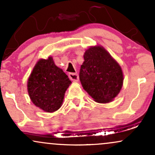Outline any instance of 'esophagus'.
<instances>
[{
	"instance_id": "34e87169",
	"label": "esophagus",
	"mask_w": 155,
	"mask_h": 155,
	"mask_svg": "<svg viewBox=\"0 0 155 155\" xmlns=\"http://www.w3.org/2000/svg\"><path fill=\"white\" fill-rule=\"evenodd\" d=\"M68 76L70 78V79L71 81H74V82H76V81H77L79 80V75L76 73H70L68 74Z\"/></svg>"
}]
</instances>
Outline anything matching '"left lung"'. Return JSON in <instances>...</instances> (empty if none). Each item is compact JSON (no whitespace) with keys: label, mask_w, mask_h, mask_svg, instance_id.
<instances>
[{"label":"left lung","mask_w":155,"mask_h":155,"mask_svg":"<svg viewBox=\"0 0 155 155\" xmlns=\"http://www.w3.org/2000/svg\"><path fill=\"white\" fill-rule=\"evenodd\" d=\"M84 59L79 72L84 90L96 102H111L120 93L123 84L120 65L101 46L87 49Z\"/></svg>","instance_id":"8db88e82"}]
</instances>
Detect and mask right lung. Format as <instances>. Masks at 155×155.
<instances>
[{
  "label": "right lung",
  "mask_w": 155,
  "mask_h": 155,
  "mask_svg": "<svg viewBox=\"0 0 155 155\" xmlns=\"http://www.w3.org/2000/svg\"><path fill=\"white\" fill-rule=\"evenodd\" d=\"M71 81L51 57L35 64L28 81V92L33 104L46 112L61 107L65 91Z\"/></svg>",
  "instance_id": "add662e5"
}]
</instances>
